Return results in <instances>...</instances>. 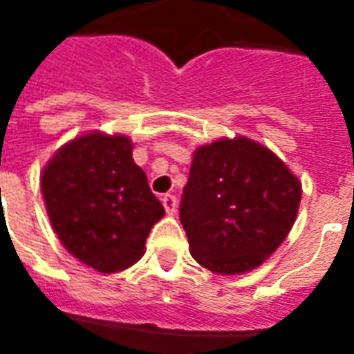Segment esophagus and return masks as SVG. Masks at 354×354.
Here are the masks:
<instances>
[{
	"instance_id": "esophagus-1",
	"label": "esophagus",
	"mask_w": 354,
	"mask_h": 354,
	"mask_svg": "<svg viewBox=\"0 0 354 354\" xmlns=\"http://www.w3.org/2000/svg\"><path fill=\"white\" fill-rule=\"evenodd\" d=\"M162 201V207H165V210H167V214H174L176 212V197L174 195H170V193H167V195H162L161 197Z\"/></svg>"
}]
</instances>
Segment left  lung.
Returning a JSON list of instances; mask_svg holds the SVG:
<instances>
[{
	"mask_svg": "<svg viewBox=\"0 0 354 354\" xmlns=\"http://www.w3.org/2000/svg\"><path fill=\"white\" fill-rule=\"evenodd\" d=\"M301 184L250 138H222L193 153L180 203L189 252L212 273L261 266L296 222Z\"/></svg>",
	"mask_w": 354,
	"mask_h": 354,
	"instance_id": "8db88e82",
	"label": "left lung"
}]
</instances>
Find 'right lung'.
I'll list each match as a JSON object with an SVG mask.
<instances>
[{
    "label": "right lung",
    "instance_id": "add662e5",
    "mask_svg": "<svg viewBox=\"0 0 354 354\" xmlns=\"http://www.w3.org/2000/svg\"><path fill=\"white\" fill-rule=\"evenodd\" d=\"M41 193L66 250L100 273L136 263L165 216L123 134L91 132L60 147L43 169Z\"/></svg>",
    "mask_w": 354,
    "mask_h": 354
}]
</instances>
